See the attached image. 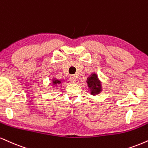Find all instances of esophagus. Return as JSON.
<instances>
[{
    "instance_id": "esophagus-1",
    "label": "esophagus",
    "mask_w": 148,
    "mask_h": 148,
    "mask_svg": "<svg viewBox=\"0 0 148 148\" xmlns=\"http://www.w3.org/2000/svg\"><path fill=\"white\" fill-rule=\"evenodd\" d=\"M69 81L72 82V83H75L76 82V78L74 76H71L70 77H69Z\"/></svg>"
}]
</instances>
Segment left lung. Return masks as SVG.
<instances>
[{"label":"left lung","instance_id":"8db88e82","mask_svg":"<svg viewBox=\"0 0 148 148\" xmlns=\"http://www.w3.org/2000/svg\"><path fill=\"white\" fill-rule=\"evenodd\" d=\"M88 87L90 89L92 95H96L99 94L101 92V82L99 81L98 76L96 74H92L91 76L88 79L87 81Z\"/></svg>","mask_w":148,"mask_h":148}]
</instances>
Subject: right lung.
Returning <instances> with one entry per match:
<instances>
[{"label": "right lung", "instance_id": "obj_1", "mask_svg": "<svg viewBox=\"0 0 148 148\" xmlns=\"http://www.w3.org/2000/svg\"><path fill=\"white\" fill-rule=\"evenodd\" d=\"M60 83H61V81H59V80H57V79L53 80V84H54V85L60 84Z\"/></svg>", "mask_w": 148, "mask_h": 148}]
</instances>
